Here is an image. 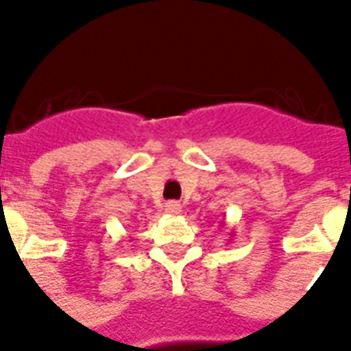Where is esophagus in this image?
Instances as JSON below:
<instances>
[{
  "label": "esophagus",
  "instance_id": "34e87169",
  "mask_svg": "<svg viewBox=\"0 0 351 351\" xmlns=\"http://www.w3.org/2000/svg\"><path fill=\"white\" fill-rule=\"evenodd\" d=\"M164 210L165 213H169V215H178L182 211V204L180 202H175V200H169V202H165Z\"/></svg>",
  "mask_w": 351,
  "mask_h": 351
}]
</instances>
